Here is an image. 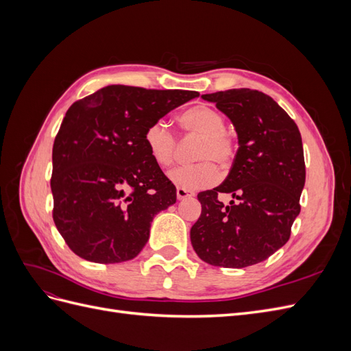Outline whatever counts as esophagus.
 Listing matches in <instances>:
<instances>
[{"instance_id": "obj_1", "label": "esophagus", "mask_w": 351, "mask_h": 351, "mask_svg": "<svg viewBox=\"0 0 351 351\" xmlns=\"http://www.w3.org/2000/svg\"><path fill=\"white\" fill-rule=\"evenodd\" d=\"M193 193L190 192V190H186L183 187H177V199L178 200H183V199H187V197H192Z\"/></svg>"}]
</instances>
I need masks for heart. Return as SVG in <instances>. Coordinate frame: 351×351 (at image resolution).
<instances>
[{
    "label": "heart",
    "mask_w": 351,
    "mask_h": 351,
    "mask_svg": "<svg viewBox=\"0 0 351 351\" xmlns=\"http://www.w3.org/2000/svg\"><path fill=\"white\" fill-rule=\"evenodd\" d=\"M180 129L187 136L199 137L193 151L197 162L173 169L169 178L186 190L210 187L219 180V169H228L234 161L236 139L226 130V117L208 105H195L178 117ZM145 145L154 162L161 168H169L177 158L178 141L168 125L158 120L146 127Z\"/></svg>",
    "instance_id": "obj_1"
}]
</instances>
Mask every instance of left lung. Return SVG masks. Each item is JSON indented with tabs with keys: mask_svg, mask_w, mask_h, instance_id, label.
<instances>
[{
	"mask_svg": "<svg viewBox=\"0 0 351 351\" xmlns=\"http://www.w3.org/2000/svg\"><path fill=\"white\" fill-rule=\"evenodd\" d=\"M236 127L239 149L227 178L200 192L190 230L197 256L214 267L246 268L289 241L306 180L302 136L291 117L267 93L247 88L202 95ZM235 197L226 207L217 197Z\"/></svg>",
	"mask_w": 351,
	"mask_h": 351,
	"instance_id": "left-lung-1",
	"label": "left lung"
}]
</instances>
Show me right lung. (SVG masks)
<instances>
[{"instance_id":"obj_1","label":"right lung","mask_w":351,"mask_h":351,"mask_svg":"<svg viewBox=\"0 0 351 351\" xmlns=\"http://www.w3.org/2000/svg\"><path fill=\"white\" fill-rule=\"evenodd\" d=\"M195 90L102 88L67 110L52 146V218L77 256L97 263L139 254L176 186L151 158L146 127Z\"/></svg>"}]
</instances>
